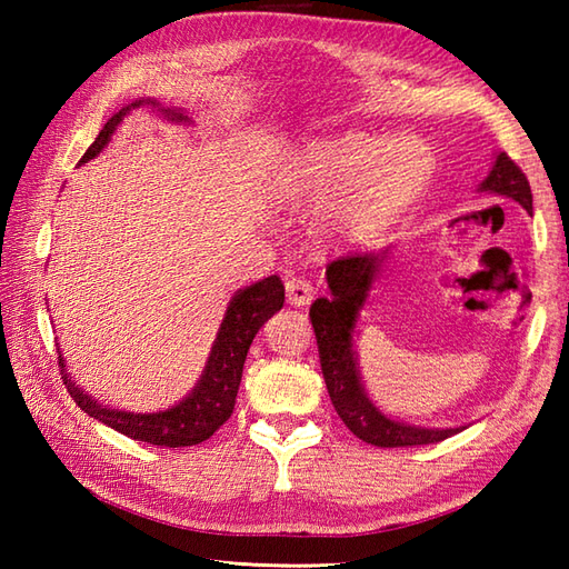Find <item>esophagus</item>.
Segmentation results:
<instances>
[{
  "instance_id": "34e87169",
  "label": "esophagus",
  "mask_w": 569,
  "mask_h": 569,
  "mask_svg": "<svg viewBox=\"0 0 569 569\" xmlns=\"http://www.w3.org/2000/svg\"><path fill=\"white\" fill-rule=\"evenodd\" d=\"M312 296H316V288L310 286V281L300 276H288L286 278V298L291 306H308Z\"/></svg>"
}]
</instances>
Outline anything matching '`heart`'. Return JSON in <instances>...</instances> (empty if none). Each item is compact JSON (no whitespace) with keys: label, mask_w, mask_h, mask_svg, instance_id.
Wrapping results in <instances>:
<instances>
[{"label":"heart","mask_w":569,"mask_h":569,"mask_svg":"<svg viewBox=\"0 0 569 569\" xmlns=\"http://www.w3.org/2000/svg\"><path fill=\"white\" fill-rule=\"evenodd\" d=\"M430 149L416 137L381 139L367 131L303 141L288 180L303 198H325L322 232L361 247L383 234L430 173Z\"/></svg>","instance_id":"b5f03b06"}]
</instances>
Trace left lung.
Returning a JSON list of instances; mask_svg holds the SVG:
<instances>
[{
    "mask_svg": "<svg viewBox=\"0 0 569 569\" xmlns=\"http://www.w3.org/2000/svg\"><path fill=\"white\" fill-rule=\"evenodd\" d=\"M477 192H491V196L509 198L533 217V192H530L528 178L523 176L509 156L497 153L489 176L481 180ZM391 259V249L379 253H357V257L337 259L328 266V288L330 298H318L310 306V320L316 328L322 377L328 383L330 401L342 418L345 426L352 430L359 440L377 447H410L440 442L450 435L462 432L457 428H422L410 422L396 420L371 401L367 386L361 381L355 335L361 310L386 271Z\"/></svg>",
    "mask_w": 569,
    "mask_h": 569,
    "instance_id": "obj_1",
    "label": "left lung"
}]
</instances>
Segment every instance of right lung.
<instances>
[{"label": "right lung", "mask_w": 569, "mask_h": 569, "mask_svg": "<svg viewBox=\"0 0 569 569\" xmlns=\"http://www.w3.org/2000/svg\"><path fill=\"white\" fill-rule=\"evenodd\" d=\"M141 104L161 112L163 119L173 124L192 122V119L183 110H178V107L176 110L173 107H161L151 98L134 100L107 119V124L102 127L98 139L92 141V147L88 151H84L78 166L92 161L94 156H100L107 149V143L112 141V134L117 127L122 124V119ZM283 298L286 288L278 276L261 278L257 283L239 288L232 300L227 303L224 318L220 322V330H217L210 357L204 361V369L198 383L192 386V391L186 398H180L178 403L168 406L166 410H156V413H131V410H119L98 403L90 393H84L80 386L72 381L66 367V359L58 352L60 379H63L72 401H76L84 413L104 422V426L114 428L117 432L127 435V438L161 447H188L204 442L212 438V432L217 428L224 426L229 416H232L249 347L253 342V337L261 330V325L273 318V312L283 308Z\"/></svg>", "instance_id": "obj_1"}]
</instances>
